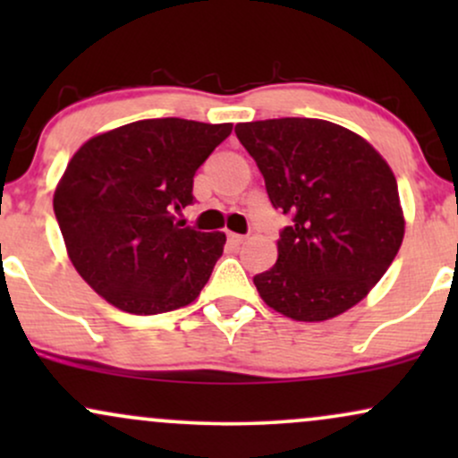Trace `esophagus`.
<instances>
[{
  "label": "esophagus",
  "mask_w": 458,
  "mask_h": 458,
  "mask_svg": "<svg viewBox=\"0 0 458 458\" xmlns=\"http://www.w3.org/2000/svg\"><path fill=\"white\" fill-rule=\"evenodd\" d=\"M228 241H230V245H233V247H239V245L243 243V241H245V236H243V234H234V233H228Z\"/></svg>",
  "instance_id": "obj_1"
}]
</instances>
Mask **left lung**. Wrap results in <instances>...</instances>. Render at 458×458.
<instances>
[{
	"label": "left lung",
	"instance_id": "obj_1",
	"mask_svg": "<svg viewBox=\"0 0 458 458\" xmlns=\"http://www.w3.org/2000/svg\"><path fill=\"white\" fill-rule=\"evenodd\" d=\"M234 133L259 163L273 207L293 215L277 262L254 277L262 301L303 323L357 306L403 243L392 167L361 135L327 120H259Z\"/></svg>",
	"mask_w": 458,
	"mask_h": 458
}]
</instances>
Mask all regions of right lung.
Wrapping results in <instances>:
<instances>
[{
    "label": "right lung",
    "mask_w": 458,
    "mask_h": 458,
    "mask_svg": "<svg viewBox=\"0 0 458 458\" xmlns=\"http://www.w3.org/2000/svg\"><path fill=\"white\" fill-rule=\"evenodd\" d=\"M233 124L138 120L79 146L54 193L66 254L83 282L129 314L196 301L224 254V233L181 228L193 174Z\"/></svg>",
    "instance_id": "obj_1"
}]
</instances>
